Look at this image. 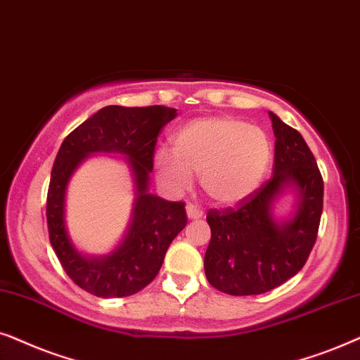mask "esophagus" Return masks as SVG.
Returning a JSON list of instances; mask_svg holds the SVG:
<instances>
[{"label":"esophagus","instance_id":"1","mask_svg":"<svg viewBox=\"0 0 360 360\" xmlns=\"http://www.w3.org/2000/svg\"><path fill=\"white\" fill-rule=\"evenodd\" d=\"M186 212H188V217L191 220H195V219L202 217V209L198 207V205H195V204H188V205H186Z\"/></svg>","mask_w":360,"mask_h":360}]
</instances>
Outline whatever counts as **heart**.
<instances>
[{
    "mask_svg": "<svg viewBox=\"0 0 360 360\" xmlns=\"http://www.w3.org/2000/svg\"><path fill=\"white\" fill-rule=\"evenodd\" d=\"M271 160L266 133L242 120L219 117L194 120L174 136V151L162 148L155 166L167 188L186 191L193 172L214 202L233 204L250 195L265 177Z\"/></svg>",
    "mask_w": 360,
    "mask_h": 360,
    "instance_id": "heart-1",
    "label": "heart"
}]
</instances>
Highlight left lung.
<instances>
[{"label": "left lung", "mask_w": 360, "mask_h": 360, "mask_svg": "<svg viewBox=\"0 0 360 360\" xmlns=\"http://www.w3.org/2000/svg\"><path fill=\"white\" fill-rule=\"evenodd\" d=\"M268 113L275 133L273 176L233 207L207 212L205 276L233 296L266 293L295 276L313 250L323 214L324 183L313 153L295 128ZM286 188L297 194V210L278 223L272 204Z\"/></svg>", "instance_id": "1"}]
</instances>
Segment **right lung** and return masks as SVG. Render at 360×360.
I'll list each match as a JSON object with an SVG mask.
<instances>
[{"label":"right lung","instance_id":"obj_1","mask_svg":"<svg viewBox=\"0 0 360 360\" xmlns=\"http://www.w3.org/2000/svg\"><path fill=\"white\" fill-rule=\"evenodd\" d=\"M176 108L108 105L62 141L47 191L49 240L62 268L77 286L98 298L135 295L155 280L167 247L188 224L184 202H169L148 193L158 135ZM95 152L123 154L136 181L131 227L113 252L87 257L76 250L65 227V191L73 171Z\"/></svg>","mask_w":360,"mask_h":360}]
</instances>
